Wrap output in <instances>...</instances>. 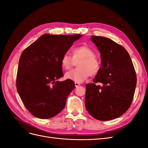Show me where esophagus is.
Here are the masks:
<instances>
[{
	"label": "esophagus",
	"instance_id": "esophagus-1",
	"mask_svg": "<svg viewBox=\"0 0 148 148\" xmlns=\"http://www.w3.org/2000/svg\"><path fill=\"white\" fill-rule=\"evenodd\" d=\"M75 86L76 87H78V86H79V85H80V84L79 83H77V82L75 83Z\"/></svg>",
	"mask_w": 148,
	"mask_h": 148
}]
</instances>
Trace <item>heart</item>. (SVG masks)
Listing matches in <instances>:
<instances>
[{
	"label": "heart",
	"instance_id": "obj_1",
	"mask_svg": "<svg viewBox=\"0 0 148 148\" xmlns=\"http://www.w3.org/2000/svg\"><path fill=\"white\" fill-rule=\"evenodd\" d=\"M77 62V68L65 73V78L77 83H82L89 76H95L99 72L101 62L95 56L94 49L86 45L75 47L71 52V57L65 53L60 59L62 69L69 70Z\"/></svg>",
	"mask_w": 148,
	"mask_h": 148
}]
</instances>
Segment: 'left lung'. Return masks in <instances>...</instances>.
Segmentation results:
<instances>
[{
  "label": "left lung",
  "mask_w": 148,
  "mask_h": 148,
  "mask_svg": "<svg viewBox=\"0 0 148 148\" xmlns=\"http://www.w3.org/2000/svg\"><path fill=\"white\" fill-rule=\"evenodd\" d=\"M101 53V67L86 84L85 107L95 119L107 121L117 119L130 107L136 86V76L130 56L123 47L110 39L91 36ZM96 82L103 84L96 85Z\"/></svg>",
  "instance_id": "1"
}]
</instances>
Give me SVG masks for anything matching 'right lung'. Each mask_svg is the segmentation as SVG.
<instances>
[{
    "instance_id": "obj_1",
    "label": "right lung",
    "mask_w": 148,
    "mask_h": 148,
    "mask_svg": "<svg viewBox=\"0 0 148 148\" xmlns=\"http://www.w3.org/2000/svg\"><path fill=\"white\" fill-rule=\"evenodd\" d=\"M82 36L44 34L22 52L16 89L24 106L34 117L50 119L64 109L75 85L72 80L57 81L64 76L60 59Z\"/></svg>"
}]
</instances>
